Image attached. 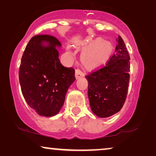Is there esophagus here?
Masks as SVG:
<instances>
[{
	"instance_id": "esophagus-1",
	"label": "esophagus",
	"mask_w": 156,
	"mask_h": 156,
	"mask_svg": "<svg viewBox=\"0 0 156 156\" xmlns=\"http://www.w3.org/2000/svg\"><path fill=\"white\" fill-rule=\"evenodd\" d=\"M85 76V73L84 72H83L82 71L80 70V69H77L76 70V78L78 79V78H83Z\"/></svg>"
}]
</instances>
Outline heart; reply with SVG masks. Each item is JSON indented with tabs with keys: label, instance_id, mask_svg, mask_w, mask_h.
I'll return each mask as SVG.
<instances>
[{
	"label": "heart",
	"instance_id": "1",
	"mask_svg": "<svg viewBox=\"0 0 156 156\" xmlns=\"http://www.w3.org/2000/svg\"><path fill=\"white\" fill-rule=\"evenodd\" d=\"M82 55V61L88 68H96L107 60L112 51V46L108 42H103L101 39L88 44Z\"/></svg>",
	"mask_w": 156,
	"mask_h": 156
}]
</instances>
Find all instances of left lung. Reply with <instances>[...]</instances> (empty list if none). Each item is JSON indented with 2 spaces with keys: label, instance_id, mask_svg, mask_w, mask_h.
Instances as JSON below:
<instances>
[{
  "label": "left lung",
  "instance_id": "8db88e82",
  "mask_svg": "<svg viewBox=\"0 0 156 156\" xmlns=\"http://www.w3.org/2000/svg\"><path fill=\"white\" fill-rule=\"evenodd\" d=\"M115 53L105 65L85 76L92 112L102 118L119 112L127 97L130 79V56L120 36Z\"/></svg>",
  "mask_w": 156,
  "mask_h": 156
}]
</instances>
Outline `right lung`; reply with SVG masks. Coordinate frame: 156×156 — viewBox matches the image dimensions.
Segmentation results:
<instances>
[{"label": "right lung", "mask_w": 156, "mask_h": 156, "mask_svg": "<svg viewBox=\"0 0 156 156\" xmlns=\"http://www.w3.org/2000/svg\"><path fill=\"white\" fill-rule=\"evenodd\" d=\"M44 41L48 46L42 45ZM55 37L37 34L27 44L21 58L19 78L22 94L39 115L52 117L60 112L68 89L74 80L75 69L65 67L59 60Z\"/></svg>", "instance_id": "1"}]
</instances>
